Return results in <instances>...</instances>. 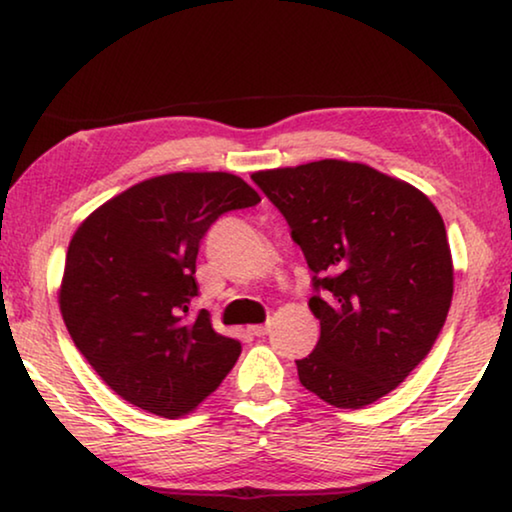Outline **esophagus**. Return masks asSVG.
<instances>
[{
    "instance_id": "1",
    "label": "esophagus",
    "mask_w": 512,
    "mask_h": 512,
    "mask_svg": "<svg viewBox=\"0 0 512 512\" xmlns=\"http://www.w3.org/2000/svg\"><path fill=\"white\" fill-rule=\"evenodd\" d=\"M250 334L266 336V334H269V325H255V327H250Z\"/></svg>"
}]
</instances>
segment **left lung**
I'll return each instance as SVG.
<instances>
[{
  "instance_id": "left-lung-1",
  "label": "left lung",
  "mask_w": 512,
  "mask_h": 512,
  "mask_svg": "<svg viewBox=\"0 0 512 512\" xmlns=\"http://www.w3.org/2000/svg\"><path fill=\"white\" fill-rule=\"evenodd\" d=\"M253 181L285 215L313 271L320 341L301 385L336 408L390 394L429 355L448 318L455 269L441 213L373 167L320 160Z\"/></svg>"
}]
</instances>
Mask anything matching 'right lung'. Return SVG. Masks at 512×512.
Here are the masks:
<instances>
[{
    "instance_id": "obj_1",
    "label": "right lung",
    "mask_w": 512,
    "mask_h": 512,
    "mask_svg": "<svg viewBox=\"0 0 512 512\" xmlns=\"http://www.w3.org/2000/svg\"><path fill=\"white\" fill-rule=\"evenodd\" d=\"M259 194L225 171L148 178L92 211L71 236L60 311L76 348L122 399L160 417L192 413L241 355L197 297L199 243Z\"/></svg>"
}]
</instances>
